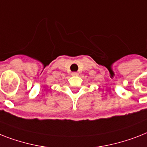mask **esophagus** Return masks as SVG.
Returning <instances> with one entry per match:
<instances>
[{"label": "esophagus", "instance_id": "obj_1", "mask_svg": "<svg viewBox=\"0 0 147 147\" xmlns=\"http://www.w3.org/2000/svg\"><path fill=\"white\" fill-rule=\"evenodd\" d=\"M78 75V72H76V71H74V72H71V76H76Z\"/></svg>", "mask_w": 147, "mask_h": 147}]
</instances>
